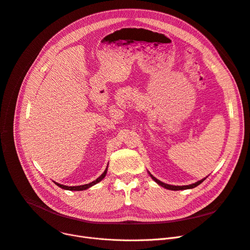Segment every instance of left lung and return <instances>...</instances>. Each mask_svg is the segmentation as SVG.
I'll return each mask as SVG.
<instances>
[{
    "mask_svg": "<svg viewBox=\"0 0 250 250\" xmlns=\"http://www.w3.org/2000/svg\"><path fill=\"white\" fill-rule=\"evenodd\" d=\"M149 174H150V176L152 177V179L156 182V183H158V185L160 186V187H162V188H166V189H170V190H183V189H190V188H194L195 187H198L199 185H201V183L208 177H205V178H203L202 180H199V181H196V182H194V183H192V185H188V186H170V185H167V183H164V182H162V181H160L159 179H157L156 177H154L150 172H149Z\"/></svg>",
    "mask_w": 250,
    "mask_h": 250,
    "instance_id": "obj_1",
    "label": "left lung"
}]
</instances>
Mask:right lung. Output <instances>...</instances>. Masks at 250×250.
Wrapping results in <instances>:
<instances>
[{
    "mask_svg": "<svg viewBox=\"0 0 250 250\" xmlns=\"http://www.w3.org/2000/svg\"><path fill=\"white\" fill-rule=\"evenodd\" d=\"M107 168H108V165H107V167H106V169L104 170V172L96 179V180H94V181H92V182H90V183H87V185H83V186H77V187H68V186H63V185H60V183H58V182H55L56 185L58 186V187H60L61 188H62V189H65V190H76V191H80V190H85V189H87V188H91V187H93V186H95L96 183H98V182H100L104 177H105V175H106V173H107Z\"/></svg>",
    "mask_w": 250,
    "mask_h": 250,
    "instance_id": "right-lung-1",
    "label": "right lung"
}]
</instances>
